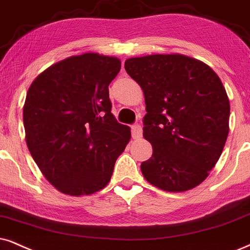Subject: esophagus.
<instances>
[{
	"instance_id": "obj_1",
	"label": "esophagus",
	"mask_w": 250,
	"mask_h": 250,
	"mask_svg": "<svg viewBox=\"0 0 250 250\" xmlns=\"http://www.w3.org/2000/svg\"><path fill=\"white\" fill-rule=\"evenodd\" d=\"M142 134H143V129H142V125H140V123H135V125H131L132 138L137 140V138L142 137Z\"/></svg>"
}]
</instances>
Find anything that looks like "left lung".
I'll use <instances>...</instances> for the list:
<instances>
[{
    "label": "left lung",
    "instance_id": "8db88e82",
    "mask_svg": "<svg viewBox=\"0 0 250 250\" xmlns=\"http://www.w3.org/2000/svg\"><path fill=\"white\" fill-rule=\"evenodd\" d=\"M125 69L144 92L143 136L153 147L144 178L166 191L203 182L229 135V102L216 72L185 55L128 59Z\"/></svg>",
    "mask_w": 250,
    "mask_h": 250
}]
</instances>
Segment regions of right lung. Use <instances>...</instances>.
<instances>
[{
    "instance_id": "obj_1",
    "label": "right lung",
    "mask_w": 250,
    "mask_h": 250,
    "mask_svg": "<svg viewBox=\"0 0 250 250\" xmlns=\"http://www.w3.org/2000/svg\"><path fill=\"white\" fill-rule=\"evenodd\" d=\"M121 69L115 58L71 56L41 72L23 110L26 144L41 173L63 194L105 188L130 128L112 114L108 85Z\"/></svg>"
}]
</instances>
